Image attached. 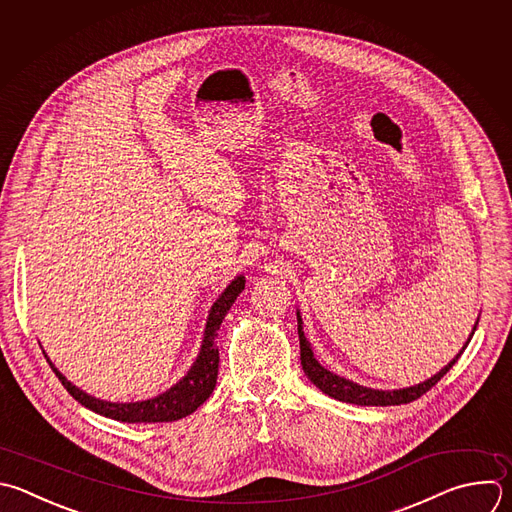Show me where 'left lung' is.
<instances>
[{
    "instance_id": "left-lung-1",
    "label": "left lung",
    "mask_w": 512,
    "mask_h": 512,
    "mask_svg": "<svg viewBox=\"0 0 512 512\" xmlns=\"http://www.w3.org/2000/svg\"><path fill=\"white\" fill-rule=\"evenodd\" d=\"M476 325H478V319L472 327V335L476 331ZM297 333H299V350H301V366H303V372L305 376L323 392L327 394L329 398H335L339 402H348V404H358V406H398V404H410L414 400H418L422 394H426L432 386H436L444 376L446 372L458 362V358L462 356V352L466 350L468 342L472 339V335L468 337V342L464 344V348L460 350V354H456V358L444 366L438 374H434L432 378H428L426 382L422 384H416V386H410V388H400V390H374V388H366V386H360L352 380H346L342 376H337L329 370H325L315 358H313V350H311V344L307 342V337L303 333V321H301V315L297 311Z\"/></svg>"
}]
</instances>
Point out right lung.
Masks as SVG:
<instances>
[{
  "label": "right lung",
  "mask_w": 512,
  "mask_h": 512,
  "mask_svg": "<svg viewBox=\"0 0 512 512\" xmlns=\"http://www.w3.org/2000/svg\"><path fill=\"white\" fill-rule=\"evenodd\" d=\"M243 289H245V277L237 275L227 285V289L219 295V299L213 303V307L209 311L201 352H199L195 364L191 366V370L187 372V376L183 380H179L170 390H166L150 400L120 404V402H106V400L94 398V396L82 392L80 388H76L72 382H68L66 376L60 374L58 368L50 362L46 352H44V356H46L48 364L52 366V370L56 372L62 386L70 392V396L100 416L128 422V424L181 420V418L193 414L203 402H207V398L215 390L217 374H219V348H217L215 337H217V331H219L227 311L231 309V305L235 303V299L239 297V293Z\"/></svg>",
  "instance_id": "right-lung-1"
}]
</instances>
